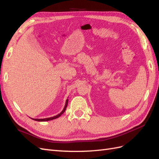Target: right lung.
<instances>
[{"label":"right lung","mask_w":159,"mask_h":159,"mask_svg":"<svg viewBox=\"0 0 159 159\" xmlns=\"http://www.w3.org/2000/svg\"><path fill=\"white\" fill-rule=\"evenodd\" d=\"M68 99H67L66 101V104H65V106H64L63 110H62L58 115H56V116L52 117H48V118H44V119H33V118H31V119H33V120H34V121H50V120H53V119L58 118L65 112V111H66V107H67V105H68Z\"/></svg>","instance_id":"add662e5"}]
</instances>
